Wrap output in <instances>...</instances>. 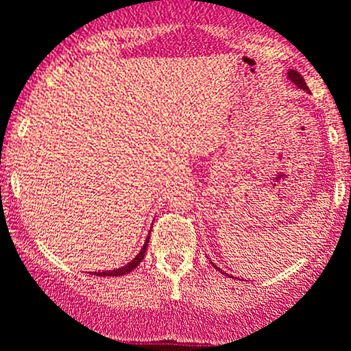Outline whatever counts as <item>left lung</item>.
Segmentation results:
<instances>
[{"label":"left lung","mask_w":351,"mask_h":351,"mask_svg":"<svg viewBox=\"0 0 351 351\" xmlns=\"http://www.w3.org/2000/svg\"><path fill=\"white\" fill-rule=\"evenodd\" d=\"M288 76H290V80H291V82L298 84V86L302 88V90H306V91H308V86H306L305 80H303V76L300 75L298 71H290V73H288ZM215 268H217V267H215ZM217 269H219V268H217ZM221 273H223V271H221Z\"/></svg>","instance_id":"left-lung-1"}]
</instances>
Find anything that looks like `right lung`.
<instances>
[{
  "label": "right lung",
  "instance_id": "1",
  "mask_svg": "<svg viewBox=\"0 0 351 351\" xmlns=\"http://www.w3.org/2000/svg\"><path fill=\"white\" fill-rule=\"evenodd\" d=\"M148 240H149V237L146 238V243L143 245V248H141V252L138 253V255L134 256V260L130 261L128 265H125V267H123V268L113 269V271H95V275L96 276H121V275H126V273L133 271V269L136 268L138 265H140V261L143 260V256H145V253H146V246H148Z\"/></svg>",
  "mask_w": 351,
  "mask_h": 351
}]
</instances>
